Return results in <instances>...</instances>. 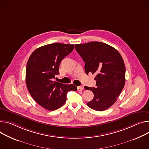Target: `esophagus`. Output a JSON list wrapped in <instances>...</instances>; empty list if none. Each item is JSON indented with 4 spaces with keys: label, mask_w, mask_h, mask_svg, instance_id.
Listing matches in <instances>:
<instances>
[{
    "label": "esophagus",
    "mask_w": 149,
    "mask_h": 149,
    "mask_svg": "<svg viewBox=\"0 0 149 149\" xmlns=\"http://www.w3.org/2000/svg\"><path fill=\"white\" fill-rule=\"evenodd\" d=\"M83 89H84V87L83 86H78L77 87L78 91H82V90H83Z\"/></svg>",
    "instance_id": "1"
}]
</instances>
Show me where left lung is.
<instances>
[{
  "instance_id": "8db88e82",
  "label": "left lung",
  "mask_w": 149,
  "mask_h": 149,
  "mask_svg": "<svg viewBox=\"0 0 149 149\" xmlns=\"http://www.w3.org/2000/svg\"><path fill=\"white\" fill-rule=\"evenodd\" d=\"M75 48L85 62L87 74H96V87H84L94 94L87 103L91 109L103 111L112 106L124 88L125 66L119 52L106 43L91 42L75 45Z\"/></svg>"
}]
</instances>
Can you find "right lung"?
Listing matches in <instances>:
<instances>
[{"mask_svg":"<svg viewBox=\"0 0 149 149\" xmlns=\"http://www.w3.org/2000/svg\"><path fill=\"white\" fill-rule=\"evenodd\" d=\"M74 49V45H47L36 49L29 59L25 73L26 86L34 100L46 109H58L65 103L67 93L77 90L74 84L53 81L55 75L59 74L61 62Z\"/></svg>","mask_w":149,"mask_h":149,"instance_id":"1","label":"right lung"}]
</instances>
